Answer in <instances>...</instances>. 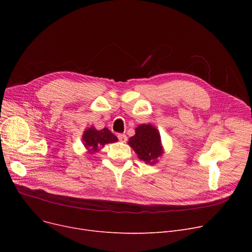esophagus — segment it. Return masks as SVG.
Listing matches in <instances>:
<instances>
[{"instance_id":"esophagus-1","label":"esophagus","mask_w":252,"mask_h":252,"mask_svg":"<svg viewBox=\"0 0 252 252\" xmlns=\"http://www.w3.org/2000/svg\"><path fill=\"white\" fill-rule=\"evenodd\" d=\"M118 140L121 141V142H126V140H127V137L126 136V135H124V134H118Z\"/></svg>"}]
</instances>
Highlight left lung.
I'll list each match as a JSON object with an SVG mask.
<instances>
[{"mask_svg": "<svg viewBox=\"0 0 252 252\" xmlns=\"http://www.w3.org/2000/svg\"><path fill=\"white\" fill-rule=\"evenodd\" d=\"M135 131V136L128 139L127 144L136 152L140 160L151 165L157 163L164 153L159 131L150 124L138 126Z\"/></svg>", "mask_w": 252, "mask_h": 252, "instance_id": "1", "label": "left lung"}]
</instances>
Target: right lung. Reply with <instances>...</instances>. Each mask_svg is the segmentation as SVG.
I'll return each mask as SVG.
<instances>
[{"instance_id":"obj_1","label":"right lung","mask_w":252,"mask_h":252,"mask_svg":"<svg viewBox=\"0 0 252 252\" xmlns=\"http://www.w3.org/2000/svg\"><path fill=\"white\" fill-rule=\"evenodd\" d=\"M82 140L89 154H95L96 152H99L106 144L118 141L116 136L113 135L107 127L98 130L93 126L85 129Z\"/></svg>"}]
</instances>
